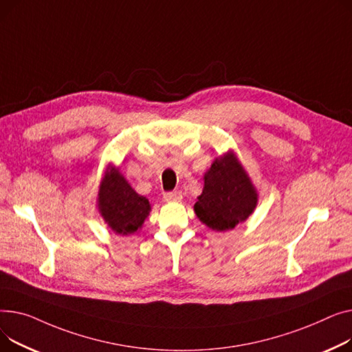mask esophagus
Segmentation results:
<instances>
[{
	"instance_id": "34e87169",
	"label": "esophagus",
	"mask_w": 352,
	"mask_h": 352,
	"mask_svg": "<svg viewBox=\"0 0 352 352\" xmlns=\"http://www.w3.org/2000/svg\"><path fill=\"white\" fill-rule=\"evenodd\" d=\"M163 199L166 201H180L182 200V193L179 190L175 192H166L163 195Z\"/></svg>"
}]
</instances>
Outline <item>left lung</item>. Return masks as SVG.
Masks as SVG:
<instances>
[{
	"mask_svg": "<svg viewBox=\"0 0 352 352\" xmlns=\"http://www.w3.org/2000/svg\"><path fill=\"white\" fill-rule=\"evenodd\" d=\"M257 200L249 175L234 152H227L204 173V188L195 204V213L209 229L226 232L249 219Z\"/></svg>",
	"mask_w": 352,
	"mask_h": 352,
	"instance_id": "obj_1",
	"label": "left lung"
}]
</instances>
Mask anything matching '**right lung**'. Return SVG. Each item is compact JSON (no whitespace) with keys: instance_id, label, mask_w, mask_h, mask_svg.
Wrapping results in <instances>:
<instances>
[{"instance_id":"add662e5","label":"right lung","mask_w":352,"mask_h":352,"mask_svg":"<svg viewBox=\"0 0 352 352\" xmlns=\"http://www.w3.org/2000/svg\"><path fill=\"white\" fill-rule=\"evenodd\" d=\"M100 216L116 234L136 233L149 216L151 204L146 197L138 195L115 166H108L98 192Z\"/></svg>"}]
</instances>
